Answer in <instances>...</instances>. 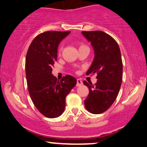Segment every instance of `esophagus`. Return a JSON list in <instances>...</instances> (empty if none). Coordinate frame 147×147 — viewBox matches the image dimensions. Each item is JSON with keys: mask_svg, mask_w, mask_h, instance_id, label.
I'll use <instances>...</instances> for the list:
<instances>
[{"mask_svg": "<svg viewBox=\"0 0 147 147\" xmlns=\"http://www.w3.org/2000/svg\"><path fill=\"white\" fill-rule=\"evenodd\" d=\"M82 85V81L80 80V79H77V83L76 86L77 87H80V86Z\"/></svg>", "mask_w": 147, "mask_h": 147, "instance_id": "esophagus-1", "label": "esophagus"}]
</instances>
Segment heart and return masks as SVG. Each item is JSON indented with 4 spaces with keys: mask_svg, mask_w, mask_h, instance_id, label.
<instances>
[{
    "mask_svg": "<svg viewBox=\"0 0 147 147\" xmlns=\"http://www.w3.org/2000/svg\"><path fill=\"white\" fill-rule=\"evenodd\" d=\"M61 50H62V47H60V49H59V52H60V51H61Z\"/></svg>",
    "mask_w": 147,
    "mask_h": 147,
    "instance_id": "obj_1",
    "label": "heart"
}]
</instances>
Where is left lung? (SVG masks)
I'll return each mask as SVG.
<instances>
[{"label":"left lung","mask_w":147,"mask_h":147,"mask_svg":"<svg viewBox=\"0 0 147 147\" xmlns=\"http://www.w3.org/2000/svg\"><path fill=\"white\" fill-rule=\"evenodd\" d=\"M94 49V59L86 74H96V84L83 81L89 93L84 100L88 111L99 114L106 111L118 96L122 81V61L118 43L102 31L82 32Z\"/></svg>","instance_id":"8db88e82"}]
</instances>
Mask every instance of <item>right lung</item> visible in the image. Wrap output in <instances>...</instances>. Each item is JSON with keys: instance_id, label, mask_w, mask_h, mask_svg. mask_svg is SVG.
Segmentation results:
<instances>
[{"instance_id": "right-lung-1", "label": "right lung", "mask_w": 147, "mask_h": 147, "mask_svg": "<svg viewBox=\"0 0 147 147\" xmlns=\"http://www.w3.org/2000/svg\"><path fill=\"white\" fill-rule=\"evenodd\" d=\"M70 32H45L33 40L26 55L25 72L31 99L38 111L49 118L60 116L65 108V98L76 84V79L67 75L60 80L51 74L60 41Z\"/></svg>"}]
</instances>
